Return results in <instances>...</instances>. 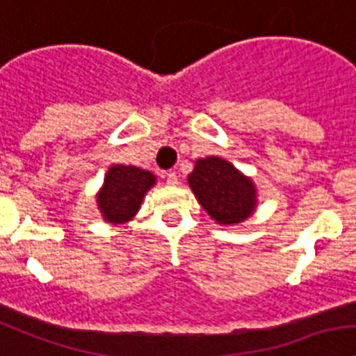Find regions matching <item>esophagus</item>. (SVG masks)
Returning <instances> with one entry per match:
<instances>
[{
	"mask_svg": "<svg viewBox=\"0 0 356 356\" xmlns=\"http://www.w3.org/2000/svg\"><path fill=\"white\" fill-rule=\"evenodd\" d=\"M166 183H168L170 186H175V184H179L177 173H175V172H168V173H166Z\"/></svg>",
	"mask_w": 356,
	"mask_h": 356,
	"instance_id": "1",
	"label": "esophagus"
}]
</instances>
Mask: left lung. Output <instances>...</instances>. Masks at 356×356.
Here are the masks:
<instances>
[{"label":"left lung","instance_id":"8db88e82","mask_svg":"<svg viewBox=\"0 0 356 356\" xmlns=\"http://www.w3.org/2000/svg\"><path fill=\"white\" fill-rule=\"evenodd\" d=\"M188 184L216 223L238 225L254 213L258 199L252 179L225 159H199L188 175Z\"/></svg>","mask_w":356,"mask_h":356}]
</instances>
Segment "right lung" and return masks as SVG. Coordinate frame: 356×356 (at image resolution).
<instances>
[{
	"label": "right lung",
	"mask_w": 356,
	"mask_h": 356,
	"mask_svg": "<svg viewBox=\"0 0 356 356\" xmlns=\"http://www.w3.org/2000/svg\"><path fill=\"white\" fill-rule=\"evenodd\" d=\"M155 184L152 172L137 166L115 164L104 177V186L97 195L102 218L113 225H122L135 216L144 195Z\"/></svg>",
	"instance_id": "add662e5"
}]
</instances>
